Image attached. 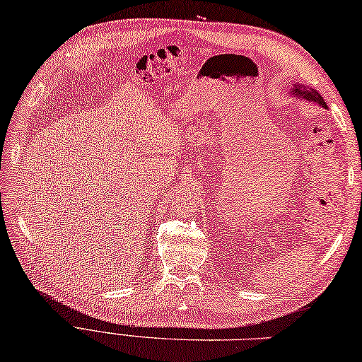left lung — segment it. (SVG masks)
<instances>
[{
	"label": "left lung",
	"instance_id": "left-lung-1",
	"mask_svg": "<svg viewBox=\"0 0 362 362\" xmlns=\"http://www.w3.org/2000/svg\"><path fill=\"white\" fill-rule=\"evenodd\" d=\"M288 93H290V96H295V98L301 99V100L310 102V104H317V105L323 107V108H328L325 99L322 98V94L313 90V88H309V86H305L303 83H299V81L293 83V86L290 88Z\"/></svg>",
	"mask_w": 362,
	"mask_h": 362
}]
</instances>
